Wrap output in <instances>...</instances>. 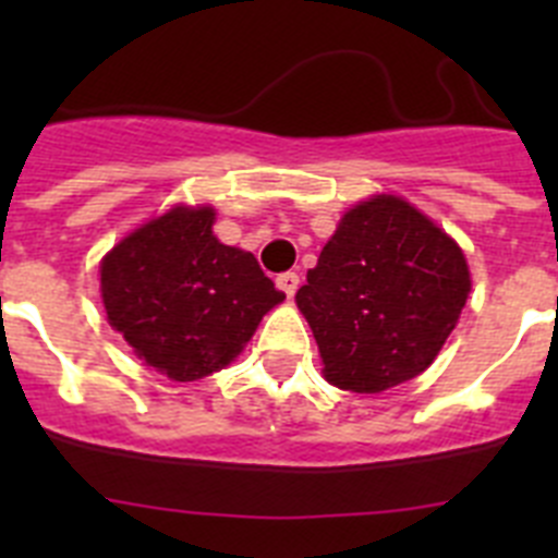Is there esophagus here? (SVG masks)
I'll return each mask as SVG.
<instances>
[{
	"mask_svg": "<svg viewBox=\"0 0 558 558\" xmlns=\"http://www.w3.org/2000/svg\"><path fill=\"white\" fill-rule=\"evenodd\" d=\"M276 284H279V290H284V295H288V299H293L295 290H299V274H293V270H288V274H279L276 276Z\"/></svg>",
	"mask_w": 558,
	"mask_h": 558,
	"instance_id": "34e87169",
	"label": "esophagus"
}]
</instances>
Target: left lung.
I'll use <instances>...</instances> for the list:
<instances>
[{
    "label": "left lung",
    "mask_w": 558,
    "mask_h": 558,
    "mask_svg": "<svg viewBox=\"0 0 558 558\" xmlns=\"http://www.w3.org/2000/svg\"><path fill=\"white\" fill-rule=\"evenodd\" d=\"M470 290L466 256L447 231L397 195H374L340 218L295 304L327 383L379 393L430 366Z\"/></svg>",
    "instance_id": "8db88e82"
}]
</instances>
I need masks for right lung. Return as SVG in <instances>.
I'll use <instances>...</instances> for the list:
<instances>
[{"label":"right lung","instance_id":"right-lung-1","mask_svg":"<svg viewBox=\"0 0 558 558\" xmlns=\"http://www.w3.org/2000/svg\"><path fill=\"white\" fill-rule=\"evenodd\" d=\"M211 226V206H172L100 263L108 324L175 383L229 366L284 299L254 254L223 245Z\"/></svg>","mask_w":558,"mask_h":558}]
</instances>
